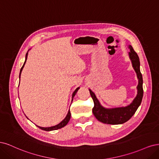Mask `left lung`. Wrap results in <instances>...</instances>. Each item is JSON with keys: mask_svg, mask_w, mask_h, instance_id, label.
<instances>
[{"mask_svg": "<svg viewBox=\"0 0 159 159\" xmlns=\"http://www.w3.org/2000/svg\"><path fill=\"white\" fill-rule=\"evenodd\" d=\"M129 57L132 61L133 67L134 68L139 79V84L137 86V95L132 103L126 107H117L113 109H106L102 107L96 98L94 93L90 89L89 90L92 98L94 101V106L93 108V112L98 121L107 124H121L127 121L131 117L134 115L137 108L140 106L143 96V77L140 71V61L139 56L135 52L132 46L129 45Z\"/></svg>", "mask_w": 159, "mask_h": 159, "instance_id": "1", "label": "left lung"}]
</instances>
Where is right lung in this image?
Segmentation results:
<instances>
[{"mask_svg": "<svg viewBox=\"0 0 159 159\" xmlns=\"http://www.w3.org/2000/svg\"><path fill=\"white\" fill-rule=\"evenodd\" d=\"M27 56H28V53H26V55H25V62H24V65H23V66H22V68H21V69H20V75H19V77L20 78V75H21V72H22V69H23V67H24V65H25V61H26V59H27ZM79 89V87H78L77 89H76L75 90V92L73 93V99H72V102H73V98H74V96H75V95L76 94V92L78 91V90ZM70 110L69 111V112H68V114H67V115H66V117L65 118L61 121L60 124H59L58 125H55V126H53V127H39V126H38L39 128H40L41 129H42V130H44V131H52V130H56V129H60V128H62V127H63L64 126H65L66 124H68V122L69 121V120H70Z\"/></svg>", "mask_w": 159, "mask_h": 159, "instance_id": "1", "label": "right lung"}]
</instances>
